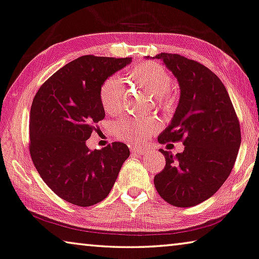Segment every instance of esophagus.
<instances>
[{
  "label": "esophagus",
  "instance_id": "esophagus-1",
  "mask_svg": "<svg viewBox=\"0 0 259 259\" xmlns=\"http://www.w3.org/2000/svg\"><path fill=\"white\" fill-rule=\"evenodd\" d=\"M131 151L137 152V154H139V155H145L148 151V149L146 147H132L131 148Z\"/></svg>",
  "mask_w": 259,
  "mask_h": 259
}]
</instances>
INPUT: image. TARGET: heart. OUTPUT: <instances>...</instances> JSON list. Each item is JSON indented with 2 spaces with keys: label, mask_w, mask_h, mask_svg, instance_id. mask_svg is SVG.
<instances>
[{
  "label": "heart",
  "mask_w": 259,
  "mask_h": 259,
  "mask_svg": "<svg viewBox=\"0 0 259 259\" xmlns=\"http://www.w3.org/2000/svg\"><path fill=\"white\" fill-rule=\"evenodd\" d=\"M128 78L140 87L155 95L157 107L164 112H171L177 104V95L169 90L172 77L162 65L154 62H141L128 71ZM124 86L118 77H110L102 84L100 101L108 114H116L121 108ZM159 122L155 118L125 117L114 125L116 137L128 143H141L159 130Z\"/></svg>",
  "instance_id": "1"
}]
</instances>
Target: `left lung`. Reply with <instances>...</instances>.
<instances>
[{
	"instance_id": "1",
	"label": "left lung",
	"mask_w": 259,
	"mask_h": 259,
	"mask_svg": "<svg viewBox=\"0 0 259 259\" xmlns=\"http://www.w3.org/2000/svg\"><path fill=\"white\" fill-rule=\"evenodd\" d=\"M154 58L162 59L180 87L175 116L158 142L185 146L176 156L160 149L166 164L154 184L169 204L194 206L212 196L230 176L241 145L240 122L222 80L206 66L178 54Z\"/></svg>"
}]
</instances>
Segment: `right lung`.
<instances>
[{"mask_svg":"<svg viewBox=\"0 0 259 259\" xmlns=\"http://www.w3.org/2000/svg\"><path fill=\"white\" fill-rule=\"evenodd\" d=\"M132 62L87 55L67 63L34 96L29 114V154L48 187L78 206L103 201L128 158L125 143L88 149L86 141L105 116L102 84Z\"/></svg>","mask_w":259,"mask_h":259,"instance_id":"right-lung-1","label":"right lung"}]
</instances>
